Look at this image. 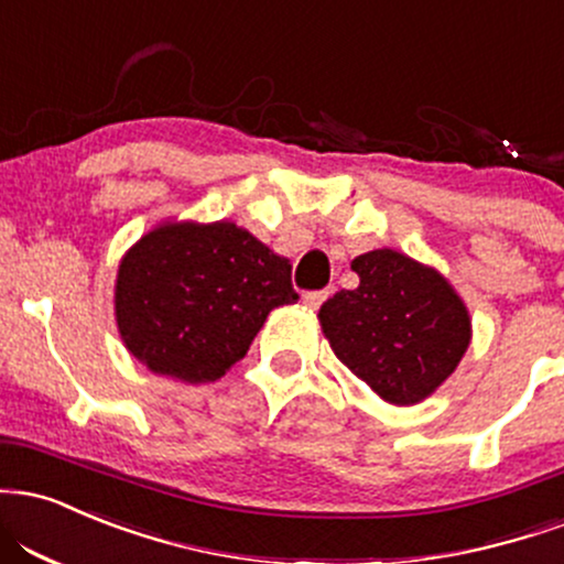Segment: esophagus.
Listing matches in <instances>:
<instances>
[{
    "mask_svg": "<svg viewBox=\"0 0 564 564\" xmlns=\"http://www.w3.org/2000/svg\"><path fill=\"white\" fill-rule=\"evenodd\" d=\"M330 296V291L325 289V291H307V294H302V302L307 304L310 310H321V304L328 300Z\"/></svg>",
    "mask_w": 564,
    "mask_h": 564,
    "instance_id": "34e87169",
    "label": "esophagus"
}]
</instances>
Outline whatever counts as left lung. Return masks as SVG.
<instances>
[{"instance_id":"left-lung-1","label":"left lung","mask_w":564,"mask_h":564,"mask_svg":"<svg viewBox=\"0 0 564 564\" xmlns=\"http://www.w3.org/2000/svg\"><path fill=\"white\" fill-rule=\"evenodd\" d=\"M351 270L359 286L317 312L330 349L389 404L423 402L467 351V307L438 270L393 249L359 254Z\"/></svg>"}]
</instances>
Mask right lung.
I'll use <instances>...</instances> for the list:
<instances>
[{"label": "right lung", "instance_id": "obj_1", "mask_svg": "<svg viewBox=\"0 0 564 564\" xmlns=\"http://www.w3.org/2000/svg\"><path fill=\"white\" fill-rule=\"evenodd\" d=\"M296 300L286 257L236 223H162L120 260L115 317L149 370L207 383L247 355L270 310Z\"/></svg>", "mask_w": 564, "mask_h": 564}]
</instances>
